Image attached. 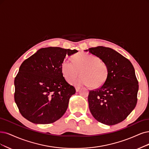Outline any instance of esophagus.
I'll return each mask as SVG.
<instances>
[{
	"instance_id": "34e87169",
	"label": "esophagus",
	"mask_w": 149,
	"mask_h": 149,
	"mask_svg": "<svg viewBox=\"0 0 149 149\" xmlns=\"http://www.w3.org/2000/svg\"><path fill=\"white\" fill-rule=\"evenodd\" d=\"M80 90V87H79V86H77V87H75V90H76V91H77V92H79Z\"/></svg>"
}]
</instances>
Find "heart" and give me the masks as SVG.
<instances>
[{"mask_svg": "<svg viewBox=\"0 0 149 149\" xmlns=\"http://www.w3.org/2000/svg\"><path fill=\"white\" fill-rule=\"evenodd\" d=\"M72 62L65 59L61 64V72L64 78L70 81L79 75V79L72 84L77 85L91 86L96 88L103 85L109 76L107 64L101 59L90 53L80 52L74 54Z\"/></svg>", "mask_w": 149, "mask_h": 149, "instance_id": "b5f03b06", "label": "heart"}]
</instances>
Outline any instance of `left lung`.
Returning a JSON list of instances; mask_svg holds the SVG:
<instances>
[{"mask_svg": "<svg viewBox=\"0 0 149 149\" xmlns=\"http://www.w3.org/2000/svg\"><path fill=\"white\" fill-rule=\"evenodd\" d=\"M85 51L100 58L109 67L105 84L90 91L88 101L92 115L99 122L107 125L122 122L137 101L139 85L133 64L111 48L100 46Z\"/></svg>", "mask_w": 149, "mask_h": 149, "instance_id": "left-lung-1", "label": "left lung"}]
</instances>
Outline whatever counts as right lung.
I'll return each mask as SVG.
<instances>
[{
	"mask_svg": "<svg viewBox=\"0 0 149 149\" xmlns=\"http://www.w3.org/2000/svg\"><path fill=\"white\" fill-rule=\"evenodd\" d=\"M77 52L43 48L24 61L14 81L15 101L22 116L36 124H49L64 114L76 91L65 81L61 67L66 55Z\"/></svg>",
	"mask_w": 149,
	"mask_h": 149,
	"instance_id": "add662e5",
	"label": "right lung"
}]
</instances>
